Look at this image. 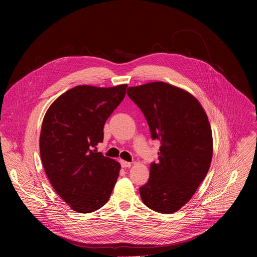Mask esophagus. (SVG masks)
Wrapping results in <instances>:
<instances>
[{
	"label": "esophagus",
	"instance_id": "esophagus-1",
	"mask_svg": "<svg viewBox=\"0 0 257 257\" xmlns=\"http://www.w3.org/2000/svg\"><path fill=\"white\" fill-rule=\"evenodd\" d=\"M120 163H121V166L123 167V168H130L131 166H132V163H130V162H126V161H120Z\"/></svg>",
	"mask_w": 257,
	"mask_h": 257
}]
</instances>
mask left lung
Returning a JSON list of instances; mask_svg holds the SVG:
<instances>
[{"mask_svg": "<svg viewBox=\"0 0 257 257\" xmlns=\"http://www.w3.org/2000/svg\"><path fill=\"white\" fill-rule=\"evenodd\" d=\"M153 139L161 141L159 161L139 188L143 203L162 213L185 205L205 178L212 158V134L200 102L188 91L158 81L128 87Z\"/></svg>", "mask_w": 257, "mask_h": 257, "instance_id": "8db88e82", "label": "left lung"}]
</instances>
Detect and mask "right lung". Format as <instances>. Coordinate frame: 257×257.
Returning <instances> with one entry per match:
<instances>
[{"label": "right lung", "instance_id": "right-lung-1", "mask_svg": "<svg viewBox=\"0 0 257 257\" xmlns=\"http://www.w3.org/2000/svg\"><path fill=\"white\" fill-rule=\"evenodd\" d=\"M126 88L78 85L61 94L45 115L40 137L44 169L58 195L77 212L103 206L119 177L120 164L97 153L96 145Z\"/></svg>", "mask_w": 257, "mask_h": 257}]
</instances>
